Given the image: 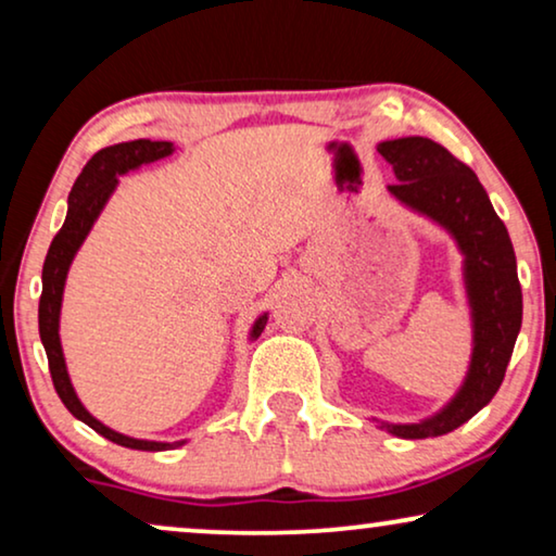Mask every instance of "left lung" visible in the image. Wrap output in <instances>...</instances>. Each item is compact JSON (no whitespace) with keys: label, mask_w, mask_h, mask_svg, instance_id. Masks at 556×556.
Segmentation results:
<instances>
[{"label":"left lung","mask_w":556,"mask_h":556,"mask_svg":"<svg viewBox=\"0 0 556 556\" xmlns=\"http://www.w3.org/2000/svg\"><path fill=\"white\" fill-rule=\"evenodd\" d=\"M392 164L397 185L390 194L409 210L445 227L458 242L463 278L473 318V356L458 394L428 420L379 422L390 435L422 440L445 435L483 409L504 382L516 337L521 329V286L506 225L493 210L485 189L470 166L438 141L425 136L382 141L377 147Z\"/></svg>","instance_id":"left-lung-1"}]
</instances>
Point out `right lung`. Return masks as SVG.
<instances>
[{"mask_svg": "<svg viewBox=\"0 0 556 556\" xmlns=\"http://www.w3.org/2000/svg\"><path fill=\"white\" fill-rule=\"evenodd\" d=\"M174 147L169 141H149V139H136L126 143H116V147H105L98 151V154L90 156V162L83 166L80 177L75 179L71 189V197H67V217L60 232L52 238L48 257H45L42 265V295H40V339L45 346V354H48L52 384H55L58 397L63 400V405L71 409L73 417H78L80 422H86L88 428H93L98 435H103L111 443L131 447V451H172V447L185 445V440H177V443H156V440H136L128 435H121V432L105 428L101 420H96L93 415L83 407V402L75 394L71 377H67L63 346H60V306H63V288L67 270H71V263L83 240L88 238L90 227L101 215V210L109 202L113 189L118 185L121 174L139 169L141 164H151L156 159L169 156ZM265 321H268V314L257 318L253 331H250V339L261 337L265 329Z\"/></svg>", "mask_w": 556, "mask_h": 556, "instance_id": "1", "label": "right lung"}]
</instances>
